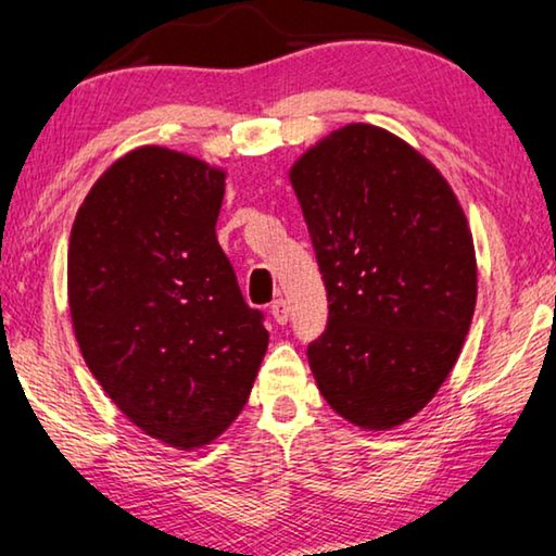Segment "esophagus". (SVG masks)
Returning a JSON list of instances; mask_svg holds the SVG:
<instances>
[{
	"mask_svg": "<svg viewBox=\"0 0 556 556\" xmlns=\"http://www.w3.org/2000/svg\"><path fill=\"white\" fill-rule=\"evenodd\" d=\"M270 313H273V318H276L278 326H286L288 316H291V311H288V303L283 301V298H276V301H273Z\"/></svg>",
	"mask_w": 556,
	"mask_h": 556,
	"instance_id": "1",
	"label": "esophagus"
}]
</instances>
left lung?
Listing matches in <instances>:
<instances>
[{"mask_svg": "<svg viewBox=\"0 0 556 556\" xmlns=\"http://www.w3.org/2000/svg\"><path fill=\"white\" fill-rule=\"evenodd\" d=\"M328 293L308 345L320 396L361 429L416 416L452 374L477 305V255L452 185L421 152L353 123L291 167Z\"/></svg>", "mask_w": 556, "mask_h": 556, "instance_id": "1", "label": "left lung"}]
</instances>
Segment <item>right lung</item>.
<instances>
[{"instance_id": "1", "label": "right lung", "mask_w": 556, "mask_h": 556, "mask_svg": "<svg viewBox=\"0 0 556 556\" xmlns=\"http://www.w3.org/2000/svg\"><path fill=\"white\" fill-rule=\"evenodd\" d=\"M225 170L144 144L112 163L72 223L70 316L119 412L173 448H200L243 412L268 349L215 238Z\"/></svg>"}]
</instances>
